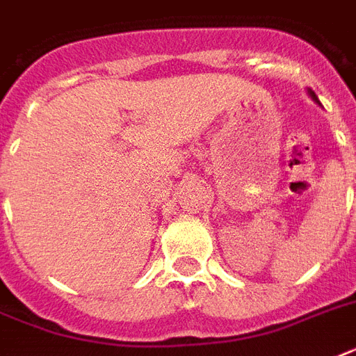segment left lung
Listing matches in <instances>:
<instances>
[{
    "mask_svg": "<svg viewBox=\"0 0 356 356\" xmlns=\"http://www.w3.org/2000/svg\"><path fill=\"white\" fill-rule=\"evenodd\" d=\"M309 92H310V96H312V99H314V102H318V96H316L314 92H312V90H309Z\"/></svg>",
    "mask_w": 356,
    "mask_h": 356,
    "instance_id": "obj_1",
    "label": "left lung"
}]
</instances>
